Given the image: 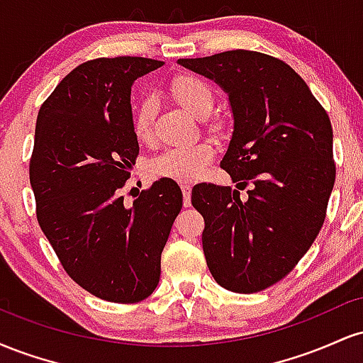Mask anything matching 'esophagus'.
I'll list each match as a JSON object with an SVG mask.
<instances>
[{
  "label": "esophagus",
  "instance_id": "1",
  "mask_svg": "<svg viewBox=\"0 0 363 363\" xmlns=\"http://www.w3.org/2000/svg\"><path fill=\"white\" fill-rule=\"evenodd\" d=\"M181 189H182V198H184V206H191V187L189 184H181Z\"/></svg>",
  "mask_w": 363,
  "mask_h": 363
}]
</instances>
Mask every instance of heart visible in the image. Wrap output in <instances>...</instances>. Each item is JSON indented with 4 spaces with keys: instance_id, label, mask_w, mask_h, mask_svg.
Instances as JSON below:
<instances>
[{
    "instance_id": "1",
    "label": "heart",
    "mask_w": 363,
    "mask_h": 363,
    "mask_svg": "<svg viewBox=\"0 0 363 363\" xmlns=\"http://www.w3.org/2000/svg\"><path fill=\"white\" fill-rule=\"evenodd\" d=\"M170 91L174 99L187 112L196 118H206L213 109L215 94L211 86L201 78L193 74H179L170 83ZM153 114L155 107L147 99L138 106L133 121L136 138L143 143L153 140ZM222 124L218 121H211L210 128L218 131ZM215 147L211 141H198L189 147H172L164 150L150 162V174L157 179H172L177 182H193L203 174L206 165L213 160Z\"/></svg>"
}]
</instances>
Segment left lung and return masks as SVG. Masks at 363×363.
<instances>
[{
    "label": "left lung",
    "mask_w": 363,
    "mask_h": 363,
    "mask_svg": "<svg viewBox=\"0 0 363 363\" xmlns=\"http://www.w3.org/2000/svg\"><path fill=\"white\" fill-rule=\"evenodd\" d=\"M177 62L213 80L234 116L220 167L235 189L198 184L191 196L205 218L206 264L223 289L261 291L294 269L323 227L336 176L331 121L307 83L268 54L237 49Z\"/></svg>",
    "instance_id": "left-lung-1"
}]
</instances>
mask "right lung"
Returning a JSON list of instances; mask_svg holds the SVG:
<instances>
[{"label":"right lung","mask_w":363,"mask_h":363,"mask_svg":"<svg viewBox=\"0 0 363 363\" xmlns=\"http://www.w3.org/2000/svg\"><path fill=\"white\" fill-rule=\"evenodd\" d=\"M162 65L133 56L83 62L37 116L28 170L37 220L66 273L102 301L135 303L153 294L182 208L172 179L155 181L129 206L121 196L140 152L131 86Z\"/></svg>","instance_id":"add662e5"}]
</instances>
